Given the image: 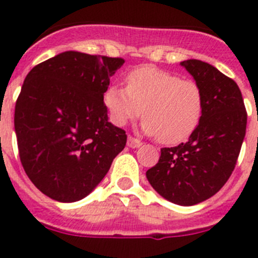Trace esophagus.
I'll list each match as a JSON object with an SVG mask.
<instances>
[{"mask_svg":"<svg viewBox=\"0 0 258 258\" xmlns=\"http://www.w3.org/2000/svg\"><path fill=\"white\" fill-rule=\"evenodd\" d=\"M142 146V142L137 138H133V137H127V147L131 149H138Z\"/></svg>","mask_w":258,"mask_h":258,"instance_id":"34e87169","label":"esophagus"}]
</instances>
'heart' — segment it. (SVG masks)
I'll return each mask as SVG.
<instances>
[{"instance_id":"obj_1","label":"heart","mask_w":258,"mask_h":258,"mask_svg":"<svg viewBox=\"0 0 258 258\" xmlns=\"http://www.w3.org/2000/svg\"><path fill=\"white\" fill-rule=\"evenodd\" d=\"M104 102L117 125L133 121L143 112V132L156 136L164 145L187 140L199 125L204 108L199 84L150 66L132 71L126 88L109 86Z\"/></svg>"}]
</instances>
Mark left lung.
Segmentation results:
<instances>
[{
    "label": "left lung",
    "mask_w": 258,
    "mask_h": 258,
    "mask_svg": "<svg viewBox=\"0 0 258 258\" xmlns=\"http://www.w3.org/2000/svg\"><path fill=\"white\" fill-rule=\"evenodd\" d=\"M181 66L202 88V118L187 142L161 149L159 163L146 177L164 199L190 207L213 197L230 178L244 141L247 112L234 80L198 59Z\"/></svg>",
    "instance_id": "8db88e82"
}]
</instances>
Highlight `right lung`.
I'll use <instances>...</instances> for the list:
<instances>
[{
    "label": "right lung",
    "mask_w": 258,
    "mask_h": 258,
    "mask_svg": "<svg viewBox=\"0 0 258 258\" xmlns=\"http://www.w3.org/2000/svg\"><path fill=\"white\" fill-rule=\"evenodd\" d=\"M124 59L64 51L31 70L15 104L22 165L46 197L74 203L92 192L124 150L103 95Z\"/></svg>",
    "instance_id": "obj_1"
}]
</instances>
